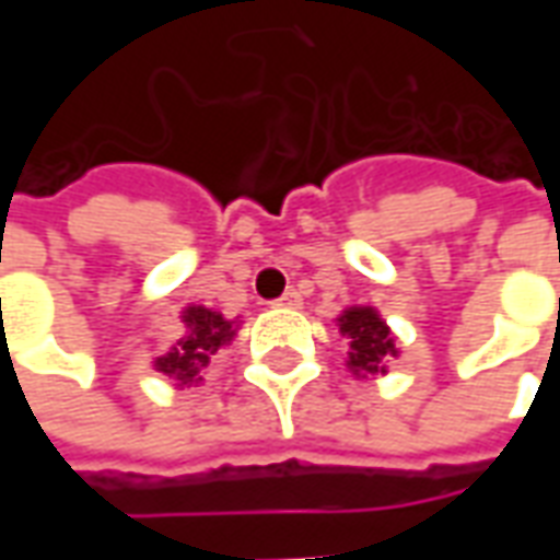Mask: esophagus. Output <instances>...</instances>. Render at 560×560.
Wrapping results in <instances>:
<instances>
[{
  "instance_id": "34e87169",
  "label": "esophagus",
  "mask_w": 560,
  "mask_h": 560,
  "mask_svg": "<svg viewBox=\"0 0 560 560\" xmlns=\"http://www.w3.org/2000/svg\"><path fill=\"white\" fill-rule=\"evenodd\" d=\"M300 303H303V300H300V293L288 291V293H281L279 300H276L272 305H279V308H300Z\"/></svg>"
}]
</instances>
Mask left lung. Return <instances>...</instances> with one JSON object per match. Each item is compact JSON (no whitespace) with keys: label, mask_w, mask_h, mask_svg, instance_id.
I'll return each mask as SVG.
<instances>
[{"label":"left lung","mask_w":560,"mask_h":560,"mask_svg":"<svg viewBox=\"0 0 560 560\" xmlns=\"http://www.w3.org/2000/svg\"><path fill=\"white\" fill-rule=\"evenodd\" d=\"M339 332L348 339V360L345 365L357 377L387 375V363L399 357L396 336L389 332L387 320L372 305H351L339 317Z\"/></svg>","instance_id":"1"}]
</instances>
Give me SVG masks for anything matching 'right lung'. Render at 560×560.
Returning <instances> with one entry per match:
<instances>
[{
    "mask_svg": "<svg viewBox=\"0 0 560 560\" xmlns=\"http://www.w3.org/2000/svg\"><path fill=\"white\" fill-rule=\"evenodd\" d=\"M185 336L164 357H155V372L176 381V387H191L203 381L212 353L231 345L236 336V320H228L207 305H185Z\"/></svg>",
    "mask_w": 560,
    "mask_h": 560,
    "instance_id": "1",
    "label": "right lung"
}]
</instances>
